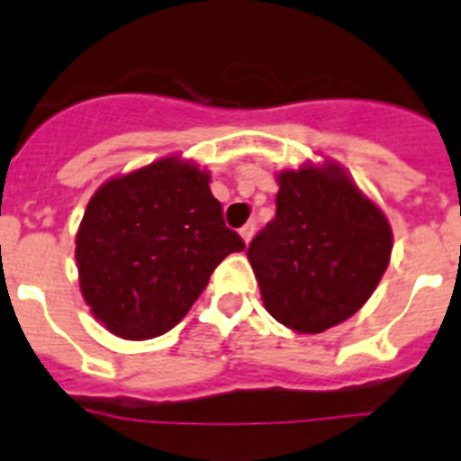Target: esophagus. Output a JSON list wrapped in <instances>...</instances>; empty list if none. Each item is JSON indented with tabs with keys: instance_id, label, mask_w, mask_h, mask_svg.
I'll use <instances>...</instances> for the list:
<instances>
[{
	"instance_id": "esophagus-1",
	"label": "esophagus",
	"mask_w": 461,
	"mask_h": 461,
	"mask_svg": "<svg viewBox=\"0 0 461 461\" xmlns=\"http://www.w3.org/2000/svg\"><path fill=\"white\" fill-rule=\"evenodd\" d=\"M254 230H256L254 223H244V226L240 228V238H242L244 242H249V240L254 238Z\"/></svg>"
}]
</instances>
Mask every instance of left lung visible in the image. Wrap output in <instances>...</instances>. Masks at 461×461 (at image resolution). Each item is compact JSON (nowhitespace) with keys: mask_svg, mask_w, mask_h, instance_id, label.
<instances>
[{"mask_svg":"<svg viewBox=\"0 0 461 461\" xmlns=\"http://www.w3.org/2000/svg\"><path fill=\"white\" fill-rule=\"evenodd\" d=\"M276 214L247 256L260 297L281 325L316 335L367 303L393 254L381 207L339 164L276 175Z\"/></svg>","mask_w":461,"mask_h":461,"instance_id":"1","label":"left lung"}]
</instances>
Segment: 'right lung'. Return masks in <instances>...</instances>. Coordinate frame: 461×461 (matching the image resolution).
Segmentation results:
<instances>
[{
  "mask_svg": "<svg viewBox=\"0 0 461 461\" xmlns=\"http://www.w3.org/2000/svg\"><path fill=\"white\" fill-rule=\"evenodd\" d=\"M242 249L210 173L180 157L158 158L89 198L76 235L80 291L113 335L152 339L180 323L214 267Z\"/></svg>",
  "mask_w": 461,
  "mask_h": 461,
  "instance_id": "obj_1",
  "label": "right lung"
}]
</instances>
